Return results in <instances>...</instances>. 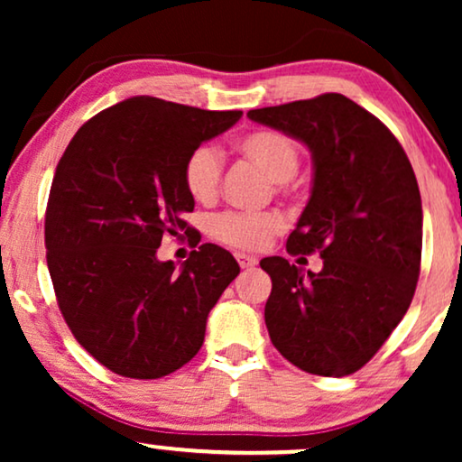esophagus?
I'll use <instances>...</instances> for the list:
<instances>
[{
    "label": "esophagus",
    "mask_w": 462,
    "mask_h": 462,
    "mask_svg": "<svg viewBox=\"0 0 462 462\" xmlns=\"http://www.w3.org/2000/svg\"><path fill=\"white\" fill-rule=\"evenodd\" d=\"M236 258H237L239 267H242V269H252V267H256V264H258V258L250 256V254H237Z\"/></svg>",
    "instance_id": "obj_1"
}]
</instances>
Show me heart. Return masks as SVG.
I'll return each mask as SVG.
<instances>
[{
  "mask_svg": "<svg viewBox=\"0 0 462 462\" xmlns=\"http://www.w3.org/2000/svg\"><path fill=\"white\" fill-rule=\"evenodd\" d=\"M236 151L282 189L294 179L302 162L300 143L286 132L271 128H258L239 136ZM220 179L223 157L210 144L195 147L182 163V182L198 204H212L217 199ZM282 229L283 220L277 214L225 212L212 220V236L237 250L263 248Z\"/></svg>",
  "mask_w": 462,
  "mask_h": 462,
  "instance_id": "heart-1",
  "label": "heart"
}]
</instances>
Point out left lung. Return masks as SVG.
<instances>
[{
    "instance_id": "left-lung-1",
    "label": "left lung",
    "mask_w": 462,
    "mask_h": 462,
    "mask_svg": "<svg viewBox=\"0 0 462 462\" xmlns=\"http://www.w3.org/2000/svg\"><path fill=\"white\" fill-rule=\"evenodd\" d=\"M305 143L313 189L288 254L324 258L319 273L282 256L264 305L271 343L296 368L346 376L374 357L406 315L420 273L422 206L414 170L381 119L343 94L248 111Z\"/></svg>"
}]
</instances>
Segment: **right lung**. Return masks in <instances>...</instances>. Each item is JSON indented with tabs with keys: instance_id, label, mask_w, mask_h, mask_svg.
<instances>
[{
	"instance_id": "right-lung-1",
	"label": "right lung",
	"mask_w": 462,
	"mask_h": 462,
	"mask_svg": "<svg viewBox=\"0 0 462 462\" xmlns=\"http://www.w3.org/2000/svg\"><path fill=\"white\" fill-rule=\"evenodd\" d=\"M239 117L134 97L88 119L56 166L46 208L56 300L78 343L119 376L162 378L193 359L208 313L239 273L214 244L180 271L157 261L163 236L191 233L187 155Z\"/></svg>"
}]
</instances>
